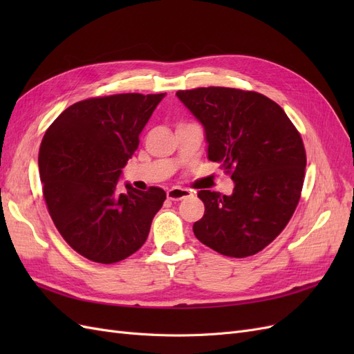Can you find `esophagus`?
I'll list each match as a JSON object with an SVG mask.
<instances>
[{"mask_svg": "<svg viewBox=\"0 0 354 354\" xmlns=\"http://www.w3.org/2000/svg\"><path fill=\"white\" fill-rule=\"evenodd\" d=\"M192 196V192L187 190V189H183V187H171L168 192H167V198L171 199V201H180V199H185V198H189Z\"/></svg>", "mask_w": 354, "mask_h": 354, "instance_id": "obj_1", "label": "esophagus"}]
</instances>
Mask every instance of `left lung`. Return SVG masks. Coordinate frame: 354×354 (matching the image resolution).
Listing matches in <instances>:
<instances>
[{"mask_svg": "<svg viewBox=\"0 0 354 354\" xmlns=\"http://www.w3.org/2000/svg\"><path fill=\"white\" fill-rule=\"evenodd\" d=\"M205 131L208 159L230 173V196L199 190L205 205L195 236L223 255L243 259L276 239L304 183L301 136L279 104L255 91L226 87L176 93Z\"/></svg>", "mask_w": 354, "mask_h": 354, "instance_id": "left-lung-1", "label": "left lung"}]
</instances>
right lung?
<instances>
[{
  "instance_id": "right-lung-1",
  "label": "right lung",
  "mask_w": 354,
  "mask_h": 354,
  "mask_svg": "<svg viewBox=\"0 0 354 354\" xmlns=\"http://www.w3.org/2000/svg\"><path fill=\"white\" fill-rule=\"evenodd\" d=\"M164 97L165 93H127L82 100L63 111L42 137L38 165L50 217L85 259L121 261L147 239L165 192L127 183L120 194L116 187Z\"/></svg>"
}]
</instances>
